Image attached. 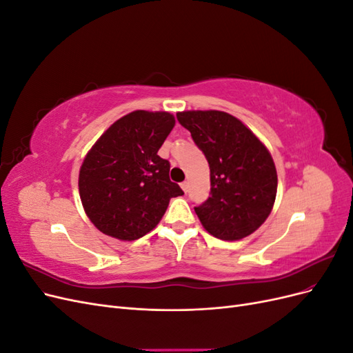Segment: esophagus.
Listing matches in <instances>:
<instances>
[{"label":"esophagus","instance_id":"esophagus-1","mask_svg":"<svg viewBox=\"0 0 353 353\" xmlns=\"http://www.w3.org/2000/svg\"><path fill=\"white\" fill-rule=\"evenodd\" d=\"M181 188L184 190V193H187V191H188V183H187V181H184V183H181Z\"/></svg>","mask_w":353,"mask_h":353}]
</instances>
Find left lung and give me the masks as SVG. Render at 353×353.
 <instances>
[{
  "instance_id": "8db88e82",
  "label": "left lung",
  "mask_w": 353,
  "mask_h": 353,
  "mask_svg": "<svg viewBox=\"0 0 353 353\" xmlns=\"http://www.w3.org/2000/svg\"><path fill=\"white\" fill-rule=\"evenodd\" d=\"M176 119L190 131L210 169V196L194 208L201 225L227 241L250 236L268 218L276 196L279 181L270 152L225 112H181Z\"/></svg>"
}]
</instances>
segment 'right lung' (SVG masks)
I'll return each mask as SVG.
<instances>
[{
    "mask_svg": "<svg viewBox=\"0 0 353 353\" xmlns=\"http://www.w3.org/2000/svg\"><path fill=\"white\" fill-rule=\"evenodd\" d=\"M174 125L168 112H132L116 121L83 159L79 196L101 232L140 239L162 219L169 200L184 194L169 179L170 163L157 154Z\"/></svg>",
    "mask_w": 353,
    "mask_h": 353,
    "instance_id": "add662e5",
    "label": "right lung"
}]
</instances>
